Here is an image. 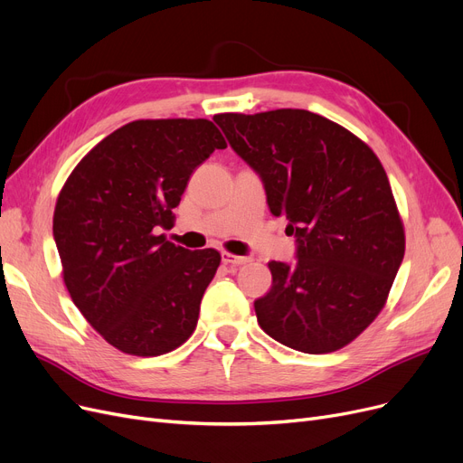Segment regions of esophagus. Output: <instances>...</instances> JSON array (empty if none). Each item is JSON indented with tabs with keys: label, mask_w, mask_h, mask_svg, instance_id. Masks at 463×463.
<instances>
[{
	"label": "esophagus",
	"mask_w": 463,
	"mask_h": 463,
	"mask_svg": "<svg viewBox=\"0 0 463 463\" xmlns=\"http://www.w3.org/2000/svg\"><path fill=\"white\" fill-rule=\"evenodd\" d=\"M221 259H223L225 265H234V267H240V265H246L250 263V257H244V255H234V253H229V251H221Z\"/></svg>",
	"instance_id": "obj_1"
}]
</instances>
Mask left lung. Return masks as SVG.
I'll return each instance as SVG.
<instances>
[{
  "mask_svg": "<svg viewBox=\"0 0 463 463\" xmlns=\"http://www.w3.org/2000/svg\"><path fill=\"white\" fill-rule=\"evenodd\" d=\"M215 123L259 174L270 213L286 215L297 263L270 260L255 300L260 329L305 354L350 345L384 308L405 255L395 198L373 149L307 109L219 113Z\"/></svg>",
  "mask_w": 463,
  "mask_h": 463,
  "instance_id": "left-lung-1",
  "label": "left lung"
}]
</instances>
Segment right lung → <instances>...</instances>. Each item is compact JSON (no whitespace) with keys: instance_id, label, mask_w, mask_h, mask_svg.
<instances>
[{"instance_id":"obj_1","label":"right lung","mask_w":463,"mask_h":463,"mask_svg":"<svg viewBox=\"0 0 463 463\" xmlns=\"http://www.w3.org/2000/svg\"><path fill=\"white\" fill-rule=\"evenodd\" d=\"M227 144L208 118H142L92 147L58 194L52 234L73 305L111 346L153 357L193 335L219 251L174 227L193 170Z\"/></svg>"}]
</instances>
